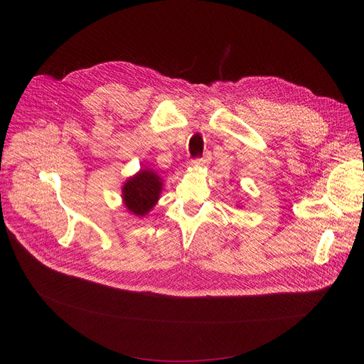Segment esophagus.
Instances as JSON below:
<instances>
[{
  "instance_id": "obj_1",
  "label": "esophagus",
  "mask_w": 364,
  "mask_h": 364,
  "mask_svg": "<svg viewBox=\"0 0 364 364\" xmlns=\"http://www.w3.org/2000/svg\"><path fill=\"white\" fill-rule=\"evenodd\" d=\"M211 159H213L211 151H206V153H205V156H203V159H200V161L198 162V165H199V166H208L209 164H211Z\"/></svg>"
}]
</instances>
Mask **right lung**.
I'll return each mask as SVG.
<instances>
[{"mask_svg": "<svg viewBox=\"0 0 364 364\" xmlns=\"http://www.w3.org/2000/svg\"><path fill=\"white\" fill-rule=\"evenodd\" d=\"M162 177L150 168H141L122 186V205L134 217H146L161 198Z\"/></svg>", "mask_w": 364, "mask_h": 364, "instance_id": "right-lung-1", "label": "right lung"}]
</instances>
